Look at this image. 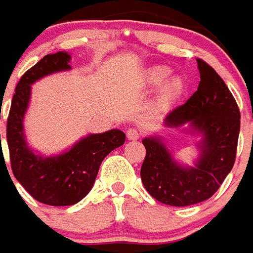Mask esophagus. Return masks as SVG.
<instances>
[{"instance_id": "esophagus-1", "label": "esophagus", "mask_w": 253, "mask_h": 253, "mask_svg": "<svg viewBox=\"0 0 253 253\" xmlns=\"http://www.w3.org/2000/svg\"><path fill=\"white\" fill-rule=\"evenodd\" d=\"M126 134L127 138H128L130 141H136V139L139 138V132H138V130H135V128H128Z\"/></svg>"}]
</instances>
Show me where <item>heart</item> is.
Wrapping results in <instances>:
<instances>
[{
    "mask_svg": "<svg viewBox=\"0 0 253 253\" xmlns=\"http://www.w3.org/2000/svg\"><path fill=\"white\" fill-rule=\"evenodd\" d=\"M171 75V68L168 65H153L146 69L142 75V83L149 88L159 87L158 95H157V103L161 107H166L177 102L186 89V83L182 76Z\"/></svg>",
    "mask_w": 253,
    "mask_h": 253,
    "instance_id": "1",
    "label": "heart"
}]
</instances>
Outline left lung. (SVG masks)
I'll return each mask as SVG.
<instances>
[{
  "label": "left lung",
  "mask_w": 253,
  "mask_h": 253,
  "mask_svg": "<svg viewBox=\"0 0 253 253\" xmlns=\"http://www.w3.org/2000/svg\"><path fill=\"white\" fill-rule=\"evenodd\" d=\"M197 91L165 118V126L201 136L193 166L179 164L160 135L146 136L141 178L151 197L171 207H189L216 193L233 168L240 132L237 103L216 71L197 60Z\"/></svg>",
  "instance_id": "obj_1"
}]
</instances>
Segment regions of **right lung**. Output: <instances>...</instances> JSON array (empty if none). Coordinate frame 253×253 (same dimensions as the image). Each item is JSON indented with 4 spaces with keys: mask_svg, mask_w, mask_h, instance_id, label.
Here are the masks:
<instances>
[{
    "mask_svg": "<svg viewBox=\"0 0 253 253\" xmlns=\"http://www.w3.org/2000/svg\"><path fill=\"white\" fill-rule=\"evenodd\" d=\"M69 61L71 55L67 52L50 53L22 75L13 95L6 125L14 177L35 200L52 207L74 205L83 200L92 189L102 161L126 139L122 130L112 128L84 136L57 155L44 157L29 147L24 131V118L31 100L32 84L44 76L71 69Z\"/></svg>",
    "mask_w": 253,
    "mask_h": 253,
    "instance_id": "right-lung-1",
    "label": "right lung"
}]
</instances>
